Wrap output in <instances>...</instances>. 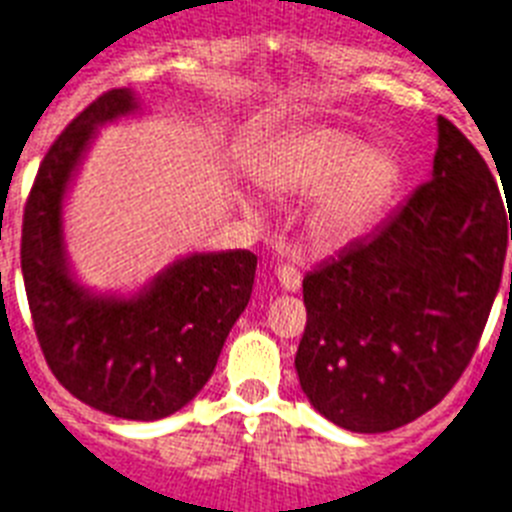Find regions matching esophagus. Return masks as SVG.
I'll return each instance as SVG.
<instances>
[{
  "mask_svg": "<svg viewBox=\"0 0 512 512\" xmlns=\"http://www.w3.org/2000/svg\"><path fill=\"white\" fill-rule=\"evenodd\" d=\"M276 278L286 292H297L299 284H302V276H299V270L294 268V265H278Z\"/></svg>",
  "mask_w": 512,
  "mask_h": 512,
  "instance_id": "obj_1",
  "label": "esophagus"
}]
</instances>
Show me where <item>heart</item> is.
Segmentation results:
<instances>
[{
    "instance_id": "obj_1",
    "label": "heart",
    "mask_w": 512,
    "mask_h": 512,
    "mask_svg": "<svg viewBox=\"0 0 512 512\" xmlns=\"http://www.w3.org/2000/svg\"><path fill=\"white\" fill-rule=\"evenodd\" d=\"M273 189L321 194L310 215L318 242L342 244L371 226L400 181V165L389 152L368 149L334 128H318L281 149L270 165Z\"/></svg>"
}]
</instances>
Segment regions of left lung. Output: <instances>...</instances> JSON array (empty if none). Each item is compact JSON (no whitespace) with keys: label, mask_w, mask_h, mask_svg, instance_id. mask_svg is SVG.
I'll return each mask as SVG.
<instances>
[{"label":"left lung","mask_w":512,"mask_h":512,"mask_svg":"<svg viewBox=\"0 0 512 512\" xmlns=\"http://www.w3.org/2000/svg\"><path fill=\"white\" fill-rule=\"evenodd\" d=\"M508 220L512 239L492 170L439 115L431 181L302 281L307 326L294 365L315 410L347 431L381 434L439 405L500 292Z\"/></svg>","instance_id":"left-lung-1"}]
</instances>
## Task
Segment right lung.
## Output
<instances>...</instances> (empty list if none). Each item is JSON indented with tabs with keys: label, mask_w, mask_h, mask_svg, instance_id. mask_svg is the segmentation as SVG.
<instances>
[{
	"label": "right lung",
	"mask_w": 512,
	"mask_h": 512,
	"mask_svg": "<svg viewBox=\"0 0 512 512\" xmlns=\"http://www.w3.org/2000/svg\"><path fill=\"white\" fill-rule=\"evenodd\" d=\"M128 89L97 97L44 155L20 236L33 331L49 371L73 397L128 421L176 413L213 376L228 331L255 284L247 249L191 255L131 299L91 297L70 278L62 249V197L99 123L136 110Z\"/></svg>",
	"instance_id": "obj_1"
}]
</instances>
